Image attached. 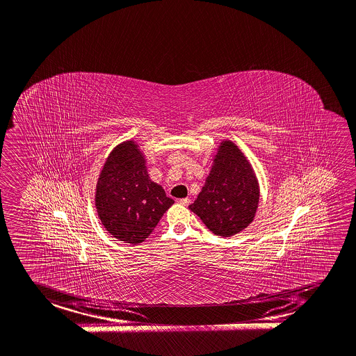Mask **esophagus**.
<instances>
[{
  "label": "esophagus",
  "mask_w": 356,
  "mask_h": 356,
  "mask_svg": "<svg viewBox=\"0 0 356 356\" xmlns=\"http://www.w3.org/2000/svg\"><path fill=\"white\" fill-rule=\"evenodd\" d=\"M179 204H182V206H188V204H191V200L190 198H181L179 200Z\"/></svg>",
  "instance_id": "1"
}]
</instances>
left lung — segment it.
Segmentation results:
<instances>
[{"label": "left lung", "mask_w": 356, "mask_h": 356, "mask_svg": "<svg viewBox=\"0 0 356 356\" xmlns=\"http://www.w3.org/2000/svg\"><path fill=\"white\" fill-rule=\"evenodd\" d=\"M196 201L188 206L212 234L231 237L245 229L256 215L259 190L245 155L223 141Z\"/></svg>", "instance_id": "obj_1"}]
</instances>
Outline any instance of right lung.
<instances>
[{
  "instance_id": "obj_1",
  "label": "right lung",
  "mask_w": 356,
  "mask_h": 356,
  "mask_svg": "<svg viewBox=\"0 0 356 356\" xmlns=\"http://www.w3.org/2000/svg\"><path fill=\"white\" fill-rule=\"evenodd\" d=\"M172 204L163 187L150 180L134 141H125L111 152L98 179L95 206L113 237L131 245L141 243Z\"/></svg>"
}]
</instances>
